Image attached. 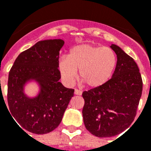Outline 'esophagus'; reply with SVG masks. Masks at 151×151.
Masks as SVG:
<instances>
[{"instance_id":"34e87169","label":"esophagus","mask_w":151,"mask_h":151,"mask_svg":"<svg viewBox=\"0 0 151 151\" xmlns=\"http://www.w3.org/2000/svg\"><path fill=\"white\" fill-rule=\"evenodd\" d=\"M74 93H75V94H76V95L81 96V95H82V91L79 90V89H75Z\"/></svg>"}]
</instances>
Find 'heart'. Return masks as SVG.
I'll return each mask as SVG.
<instances>
[{
	"label": "heart",
	"instance_id": "1",
	"mask_svg": "<svg viewBox=\"0 0 151 151\" xmlns=\"http://www.w3.org/2000/svg\"><path fill=\"white\" fill-rule=\"evenodd\" d=\"M116 65L115 52L109 47L90 44L77 45L61 58L59 69L63 80L72 84L79 71V78L91 88L106 83Z\"/></svg>",
	"mask_w": 151,
	"mask_h": 151
}]
</instances>
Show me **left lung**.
<instances>
[{
	"label": "left lung",
	"instance_id": "obj_1",
	"mask_svg": "<svg viewBox=\"0 0 151 151\" xmlns=\"http://www.w3.org/2000/svg\"><path fill=\"white\" fill-rule=\"evenodd\" d=\"M111 48L117 56L112 78L83 93L85 127L98 137H113L129 127L137 115L143 89L137 63L116 45Z\"/></svg>",
	"mask_w": 151,
	"mask_h": 151
}]
</instances>
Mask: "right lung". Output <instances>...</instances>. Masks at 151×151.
Here are the masks:
<instances>
[{
    "label": "right lung",
    "mask_w": 151,
    "mask_h": 151,
    "mask_svg": "<svg viewBox=\"0 0 151 151\" xmlns=\"http://www.w3.org/2000/svg\"><path fill=\"white\" fill-rule=\"evenodd\" d=\"M63 45L61 39L37 42L17 56L9 72V113L18 127L33 134H45L54 130L74 95V89L65 88L58 82L59 50ZM31 78L38 81L42 87L35 99L26 97L23 93V85Z\"/></svg>",
    "instance_id": "right-lung-1"
}]
</instances>
